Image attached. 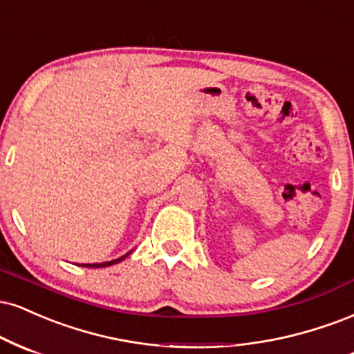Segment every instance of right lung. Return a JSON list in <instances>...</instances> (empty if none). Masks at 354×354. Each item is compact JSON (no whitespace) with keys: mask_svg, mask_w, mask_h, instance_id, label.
I'll return each instance as SVG.
<instances>
[{"mask_svg":"<svg viewBox=\"0 0 354 354\" xmlns=\"http://www.w3.org/2000/svg\"><path fill=\"white\" fill-rule=\"evenodd\" d=\"M131 253V252H129ZM129 253H126V255L124 257H119V259H115V260H111V261H102V263H82L81 267H87V268H102V267H111V265H115V263H119V261H122L124 259H126V257L129 255Z\"/></svg>","mask_w":354,"mask_h":354,"instance_id":"add662e5","label":"right lung"}]
</instances>
